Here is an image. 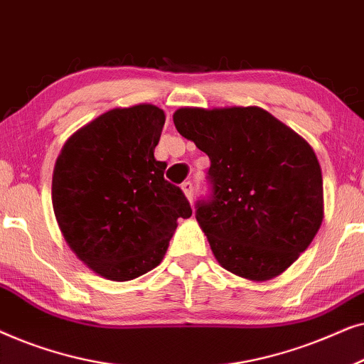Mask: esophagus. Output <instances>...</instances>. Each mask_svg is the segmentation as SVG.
Wrapping results in <instances>:
<instances>
[{
  "instance_id": "esophagus-1",
  "label": "esophagus",
  "mask_w": 364,
  "mask_h": 364,
  "mask_svg": "<svg viewBox=\"0 0 364 364\" xmlns=\"http://www.w3.org/2000/svg\"><path fill=\"white\" fill-rule=\"evenodd\" d=\"M181 188H182L183 196L187 197V200L192 203V200H193V186H192V182H183Z\"/></svg>"
}]
</instances>
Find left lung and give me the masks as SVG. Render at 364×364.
<instances>
[{
  "label": "left lung",
  "mask_w": 364,
  "mask_h": 364,
  "mask_svg": "<svg viewBox=\"0 0 364 364\" xmlns=\"http://www.w3.org/2000/svg\"><path fill=\"white\" fill-rule=\"evenodd\" d=\"M173 124L210 159L213 196L196 217L215 260L250 282L285 272L325 215L313 147L257 106L181 107Z\"/></svg>",
  "instance_id": "1"
}]
</instances>
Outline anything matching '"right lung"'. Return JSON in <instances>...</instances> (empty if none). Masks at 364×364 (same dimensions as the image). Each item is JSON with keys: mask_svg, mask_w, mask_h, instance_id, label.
Segmentation results:
<instances>
[{"mask_svg": "<svg viewBox=\"0 0 364 364\" xmlns=\"http://www.w3.org/2000/svg\"><path fill=\"white\" fill-rule=\"evenodd\" d=\"M166 114L116 107L68 139L53 172V208L68 247L99 277L129 282L162 262L192 208L154 157Z\"/></svg>", "mask_w": 364, "mask_h": 364, "instance_id": "1", "label": "right lung"}]
</instances>
